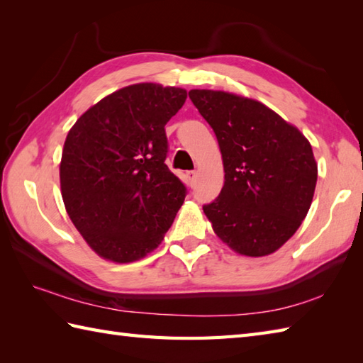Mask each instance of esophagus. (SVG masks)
I'll return each instance as SVG.
<instances>
[{
	"instance_id": "1",
	"label": "esophagus",
	"mask_w": 363,
	"mask_h": 363,
	"mask_svg": "<svg viewBox=\"0 0 363 363\" xmlns=\"http://www.w3.org/2000/svg\"><path fill=\"white\" fill-rule=\"evenodd\" d=\"M187 177H189L190 182H195V179H196V172H195V169H191V172H187Z\"/></svg>"
}]
</instances>
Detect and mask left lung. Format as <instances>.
Returning a JSON list of instances; mask_svg holds the SVG:
<instances>
[{"label":"left lung","mask_w":363,"mask_h":363,"mask_svg":"<svg viewBox=\"0 0 363 363\" xmlns=\"http://www.w3.org/2000/svg\"><path fill=\"white\" fill-rule=\"evenodd\" d=\"M220 145L225 186L203 211L230 250L262 257L296 233L312 204L317 162L309 140L256 99L190 90Z\"/></svg>","instance_id":"1"}]
</instances>
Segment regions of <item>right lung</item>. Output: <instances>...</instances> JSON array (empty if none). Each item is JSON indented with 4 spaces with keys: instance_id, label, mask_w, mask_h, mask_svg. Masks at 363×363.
<instances>
[{
    "instance_id": "1",
    "label": "right lung",
    "mask_w": 363,
    "mask_h": 363,
    "mask_svg": "<svg viewBox=\"0 0 363 363\" xmlns=\"http://www.w3.org/2000/svg\"><path fill=\"white\" fill-rule=\"evenodd\" d=\"M187 91L143 82L82 113L60 160L68 217L98 256L126 264L156 250L187 187L165 165V125Z\"/></svg>"
}]
</instances>
